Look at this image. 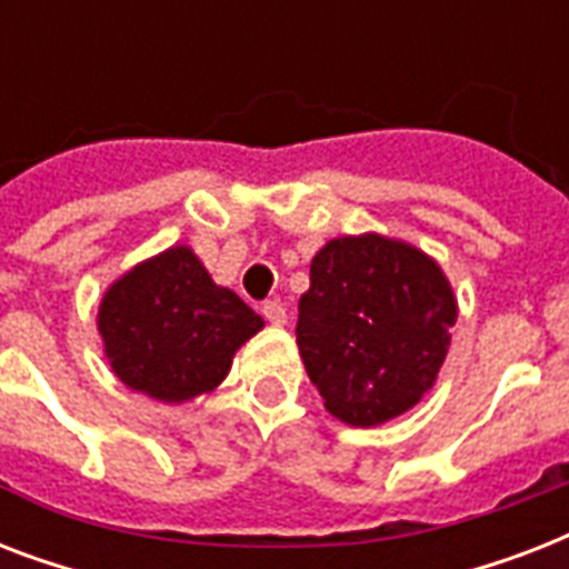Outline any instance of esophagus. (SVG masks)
I'll return each instance as SVG.
<instances>
[{"instance_id":"obj_1","label":"esophagus","mask_w":569,"mask_h":569,"mask_svg":"<svg viewBox=\"0 0 569 569\" xmlns=\"http://www.w3.org/2000/svg\"><path fill=\"white\" fill-rule=\"evenodd\" d=\"M262 316H266L268 325H274V328H283L286 325V307L280 301H268L262 307Z\"/></svg>"}]
</instances>
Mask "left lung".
Listing matches in <instances>:
<instances>
[{
    "label": "left lung",
    "instance_id": "1",
    "mask_svg": "<svg viewBox=\"0 0 569 569\" xmlns=\"http://www.w3.org/2000/svg\"><path fill=\"white\" fill-rule=\"evenodd\" d=\"M458 298L437 259L380 232L330 239L298 303V351L346 425H380L422 401L449 355Z\"/></svg>",
    "mask_w": 569,
    "mask_h": 569
}]
</instances>
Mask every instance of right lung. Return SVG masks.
Wrapping results in <instances>:
<instances>
[{
    "label": "right lung",
    "instance_id": "obj_1",
    "mask_svg": "<svg viewBox=\"0 0 569 569\" xmlns=\"http://www.w3.org/2000/svg\"><path fill=\"white\" fill-rule=\"evenodd\" d=\"M266 321L218 286L189 244L156 253L106 289L97 330L111 372L162 405L212 392Z\"/></svg>",
    "mask_w": 569,
    "mask_h": 569
}]
</instances>
